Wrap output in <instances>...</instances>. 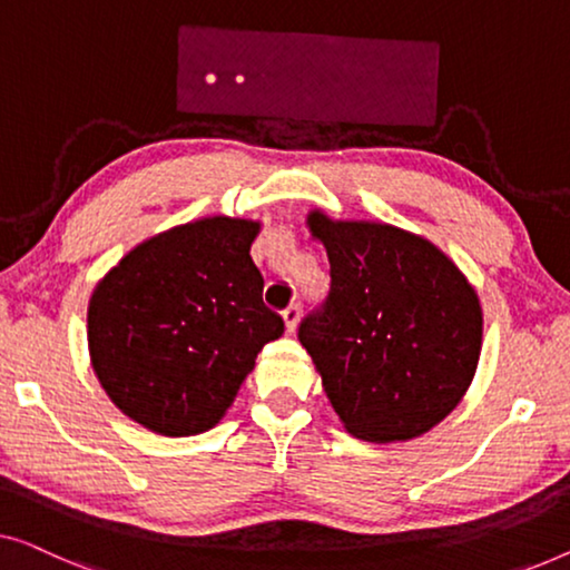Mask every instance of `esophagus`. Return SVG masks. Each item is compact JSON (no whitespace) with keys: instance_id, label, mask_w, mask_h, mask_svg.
<instances>
[{"instance_id":"obj_1","label":"esophagus","mask_w":570,"mask_h":570,"mask_svg":"<svg viewBox=\"0 0 570 570\" xmlns=\"http://www.w3.org/2000/svg\"><path fill=\"white\" fill-rule=\"evenodd\" d=\"M298 316H301V305H298V303H291V305H287V308L283 311V321H285L287 334L295 332V326H298Z\"/></svg>"}]
</instances>
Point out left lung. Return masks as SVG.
<instances>
[{"label":"left lung","mask_w":570,"mask_h":570,"mask_svg":"<svg viewBox=\"0 0 570 570\" xmlns=\"http://www.w3.org/2000/svg\"><path fill=\"white\" fill-rule=\"evenodd\" d=\"M332 291L298 340L346 432L409 442L463 401L483 344L475 287L429 238L377 220L305 218Z\"/></svg>","instance_id":"1"}]
</instances>
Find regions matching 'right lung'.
I'll use <instances>...</instances> for the list:
<instances>
[{
	"label": "right lung",
	"mask_w": 570,
	"mask_h": 570,
	"mask_svg": "<svg viewBox=\"0 0 570 570\" xmlns=\"http://www.w3.org/2000/svg\"><path fill=\"white\" fill-rule=\"evenodd\" d=\"M259 220L210 216L134 246L87 308L97 381L128 419L164 436L216 426L285 324L262 303Z\"/></svg>",
	"instance_id": "add662e5"
}]
</instances>
